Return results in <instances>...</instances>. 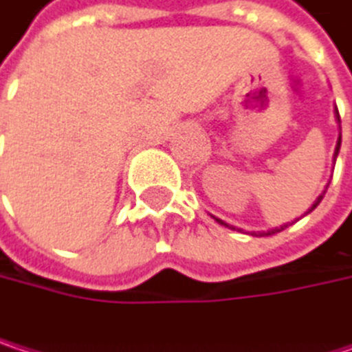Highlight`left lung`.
<instances>
[{
    "label": "left lung",
    "instance_id": "left-lung-1",
    "mask_svg": "<svg viewBox=\"0 0 352 352\" xmlns=\"http://www.w3.org/2000/svg\"><path fill=\"white\" fill-rule=\"evenodd\" d=\"M338 149H340V139H338V143H336V155H338ZM322 197H324V195H320V197H318V201H316V203L311 205V209H309L307 213H311V211H314V209H316V207L320 205V201H322ZM217 221H219V223H223L221 219H217ZM223 226H228V223H223ZM285 228H287V226H280V228H274V230H268V232H263L261 236H272V234H276V232H283Z\"/></svg>",
    "mask_w": 352,
    "mask_h": 352
}]
</instances>
